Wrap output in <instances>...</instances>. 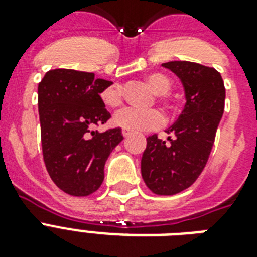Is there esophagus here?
Wrapping results in <instances>:
<instances>
[{
  "label": "esophagus",
  "mask_w": 257,
  "mask_h": 257,
  "mask_svg": "<svg viewBox=\"0 0 257 257\" xmlns=\"http://www.w3.org/2000/svg\"><path fill=\"white\" fill-rule=\"evenodd\" d=\"M122 136L129 137V136H131V132H128V131H122Z\"/></svg>",
  "instance_id": "esophagus-1"
}]
</instances>
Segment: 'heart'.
Returning <instances> with one entry per match:
<instances>
[{"instance_id": "obj_1", "label": "heart", "mask_w": 257, "mask_h": 257, "mask_svg": "<svg viewBox=\"0 0 257 257\" xmlns=\"http://www.w3.org/2000/svg\"><path fill=\"white\" fill-rule=\"evenodd\" d=\"M147 81L155 93L160 102L167 106V109L172 110L173 105L168 98V94L172 89V84L164 74L153 73L147 77ZM101 101L109 108H117L124 101V93L122 88L118 84H113L100 93ZM113 124L118 128L128 131V132H148L159 129L164 124V116L157 109H148V110H139L135 108H125L120 112H117L113 117Z\"/></svg>"}]
</instances>
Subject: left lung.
I'll list each match as a JSON object with an SVG mask.
<instances>
[{
  "instance_id": "left-lung-1",
  "label": "left lung",
  "mask_w": 257,
  "mask_h": 257,
  "mask_svg": "<svg viewBox=\"0 0 257 257\" xmlns=\"http://www.w3.org/2000/svg\"><path fill=\"white\" fill-rule=\"evenodd\" d=\"M163 66L181 80L187 102L179 120L165 131L168 141L157 135L147 139L141 176L153 193L171 196L191 187L207 164L224 113L225 88L211 66L189 61Z\"/></svg>"
}]
</instances>
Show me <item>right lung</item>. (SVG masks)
<instances>
[{
  "instance_id": "1",
  "label": "right lung",
  "mask_w": 257,
  "mask_h": 257,
  "mask_svg": "<svg viewBox=\"0 0 257 257\" xmlns=\"http://www.w3.org/2000/svg\"><path fill=\"white\" fill-rule=\"evenodd\" d=\"M110 85L73 69L49 70L38 84L44 163L53 183L70 196H88L101 187L105 161L124 139L121 128L92 131L110 118L100 97Z\"/></svg>"
}]
</instances>
